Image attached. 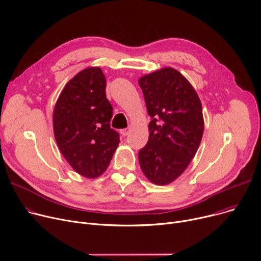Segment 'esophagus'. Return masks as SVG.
<instances>
[{
	"instance_id": "1",
	"label": "esophagus",
	"mask_w": 261,
	"mask_h": 261,
	"mask_svg": "<svg viewBox=\"0 0 261 261\" xmlns=\"http://www.w3.org/2000/svg\"><path fill=\"white\" fill-rule=\"evenodd\" d=\"M129 132H130V128H126V129H121L120 130V134L122 136H127L129 134Z\"/></svg>"
}]
</instances>
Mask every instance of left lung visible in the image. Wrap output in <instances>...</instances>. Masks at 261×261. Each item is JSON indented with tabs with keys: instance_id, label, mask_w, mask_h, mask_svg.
<instances>
[{
	"instance_id": "obj_1",
	"label": "left lung",
	"mask_w": 261,
	"mask_h": 261,
	"mask_svg": "<svg viewBox=\"0 0 261 261\" xmlns=\"http://www.w3.org/2000/svg\"><path fill=\"white\" fill-rule=\"evenodd\" d=\"M149 116V139L139 152L147 179L166 185L194 159L204 131L202 105L189 81L172 67L140 78Z\"/></svg>"
}]
</instances>
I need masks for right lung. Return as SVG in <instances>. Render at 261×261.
Wrapping results in <instances>:
<instances>
[{"label": "right lung", "instance_id": "add662e5", "mask_svg": "<svg viewBox=\"0 0 261 261\" xmlns=\"http://www.w3.org/2000/svg\"><path fill=\"white\" fill-rule=\"evenodd\" d=\"M112 111L100 67L82 70L62 90L54 109V134L77 173L95 179L108 168L119 144V134L110 127Z\"/></svg>", "mask_w": 261, "mask_h": 261}]
</instances>
